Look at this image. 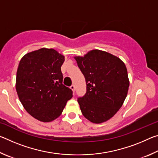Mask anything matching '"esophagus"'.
Segmentation results:
<instances>
[{"label": "esophagus", "mask_w": 158, "mask_h": 158, "mask_svg": "<svg viewBox=\"0 0 158 158\" xmlns=\"http://www.w3.org/2000/svg\"><path fill=\"white\" fill-rule=\"evenodd\" d=\"M70 89L73 90V93H74V90H75V86H74V85H72L70 86Z\"/></svg>", "instance_id": "obj_1"}]
</instances>
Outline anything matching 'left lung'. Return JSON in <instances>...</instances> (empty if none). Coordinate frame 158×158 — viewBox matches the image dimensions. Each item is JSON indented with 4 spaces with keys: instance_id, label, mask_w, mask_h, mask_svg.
I'll return each mask as SVG.
<instances>
[{
    "instance_id": "8db88e82",
    "label": "left lung",
    "mask_w": 158,
    "mask_h": 158,
    "mask_svg": "<svg viewBox=\"0 0 158 158\" xmlns=\"http://www.w3.org/2000/svg\"><path fill=\"white\" fill-rule=\"evenodd\" d=\"M74 58L86 82V93L77 100L82 114L94 123L108 121L127 96L130 81L126 66L119 58L98 49Z\"/></svg>"
}]
</instances>
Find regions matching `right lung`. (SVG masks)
Listing matches in <instances>:
<instances>
[{
  "mask_svg": "<svg viewBox=\"0 0 158 158\" xmlns=\"http://www.w3.org/2000/svg\"><path fill=\"white\" fill-rule=\"evenodd\" d=\"M64 56L42 48L26 53L19 64L16 90L26 111L42 122H51L62 114L73 90L63 84Z\"/></svg>",
  "mask_w": 158,
  "mask_h": 158,
  "instance_id": "right-lung-1",
  "label": "right lung"
}]
</instances>
